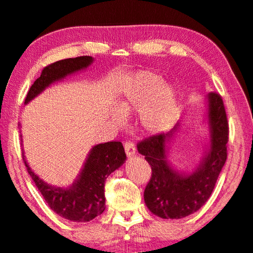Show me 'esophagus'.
<instances>
[{
  "mask_svg": "<svg viewBox=\"0 0 253 253\" xmlns=\"http://www.w3.org/2000/svg\"><path fill=\"white\" fill-rule=\"evenodd\" d=\"M125 151H126V155L127 157H132L136 154V147L134 145V142L132 141H126L125 142Z\"/></svg>",
  "mask_w": 253,
  "mask_h": 253,
  "instance_id": "1",
  "label": "esophagus"
}]
</instances>
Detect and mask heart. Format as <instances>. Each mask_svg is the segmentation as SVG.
<instances>
[{
    "instance_id": "1",
    "label": "heart",
    "mask_w": 253,
    "mask_h": 253,
    "mask_svg": "<svg viewBox=\"0 0 253 253\" xmlns=\"http://www.w3.org/2000/svg\"><path fill=\"white\" fill-rule=\"evenodd\" d=\"M138 112L139 125L150 135L170 130L179 116L177 90L162 76L150 71L132 73L123 83L113 121L122 125L125 116Z\"/></svg>"
}]
</instances>
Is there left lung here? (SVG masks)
Listing matches in <instances>:
<instances>
[{
	"mask_svg": "<svg viewBox=\"0 0 253 253\" xmlns=\"http://www.w3.org/2000/svg\"><path fill=\"white\" fill-rule=\"evenodd\" d=\"M205 102L209 142L192 172L178 170L168 159L169 145L180 129L179 123L167 134L153 136L137 145L153 172L144 192L145 204L163 219H181L199 210L212 194L227 160L229 127L222 98L217 93H209Z\"/></svg>",
	"mask_w": 253,
	"mask_h": 253,
	"instance_id": "8db88e82",
	"label": "left lung"
}]
</instances>
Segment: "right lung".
Wrapping results in <instances>:
<instances>
[{
    "label": "right lung",
    "mask_w": 253,
    "mask_h": 253,
    "mask_svg": "<svg viewBox=\"0 0 253 253\" xmlns=\"http://www.w3.org/2000/svg\"><path fill=\"white\" fill-rule=\"evenodd\" d=\"M93 62L94 58L91 56H80L50 64L31 86L25 104L34 99L53 83L86 70ZM23 159L30 176L54 212L71 221L87 222L102 214L105 210V180L113 171L122 167L126 160V154L121 141L95 145L87 155L79 176L66 188L55 187L45 182L32 170L25 160L24 153Z\"/></svg>",
    "instance_id": "1"
}]
</instances>
